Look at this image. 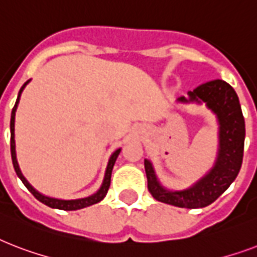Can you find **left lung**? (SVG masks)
<instances>
[{
  "instance_id": "8db88e82",
  "label": "left lung",
  "mask_w": 257,
  "mask_h": 257,
  "mask_svg": "<svg viewBox=\"0 0 257 257\" xmlns=\"http://www.w3.org/2000/svg\"><path fill=\"white\" fill-rule=\"evenodd\" d=\"M183 104H205L219 124V149L215 164L196 183L185 189H168L160 183L149 159L144 160L151 195L161 203L179 208H204L227 191L239 175L244 153L245 122L235 89L223 80L197 86L188 97H179Z\"/></svg>"
}]
</instances>
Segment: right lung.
<instances>
[{
  "instance_id": "1",
  "label": "right lung",
  "mask_w": 257,
  "mask_h": 257,
  "mask_svg": "<svg viewBox=\"0 0 257 257\" xmlns=\"http://www.w3.org/2000/svg\"><path fill=\"white\" fill-rule=\"evenodd\" d=\"M30 82V80L24 84L20 89V92H18V97L17 101H16V105H14V108L12 109V117H10V152H12V161H13V167L14 171L17 173V176L21 179V181L24 183L28 189L30 191V193L38 200V201H41L42 204H45L48 207L50 208H56V209H62V211H77V209H82V208L90 207L93 204L100 203L101 200L104 199L106 193H108L109 185H110V176H112V169L113 165L116 163L117 157L120 155L121 148L116 149L114 152L110 155L108 161V165H106V169H105V175H104V180H102V184H101V187L98 188V191L96 193H93L90 196H86V197H81V199H74V200H62V199H56V197H49V196H45L40 193L37 189H34L32 185L29 184V181L24 177L22 175L21 169H20V165H18L17 161V155H16V140H14V121H16V110H17L18 102H20V97H21L22 90L25 89V86L28 85Z\"/></svg>"
}]
</instances>
